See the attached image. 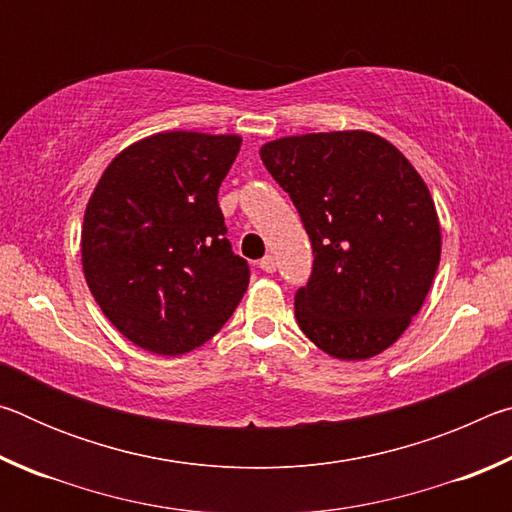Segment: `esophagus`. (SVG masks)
<instances>
[{"label": "esophagus", "instance_id": "obj_1", "mask_svg": "<svg viewBox=\"0 0 512 512\" xmlns=\"http://www.w3.org/2000/svg\"><path fill=\"white\" fill-rule=\"evenodd\" d=\"M259 268H262V271H266V273H273L275 268H277L275 257L273 255H266V257L259 259Z\"/></svg>", "mask_w": 512, "mask_h": 512}]
</instances>
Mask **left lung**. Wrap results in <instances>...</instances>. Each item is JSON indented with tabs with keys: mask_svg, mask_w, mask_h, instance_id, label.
<instances>
[{
	"mask_svg": "<svg viewBox=\"0 0 512 512\" xmlns=\"http://www.w3.org/2000/svg\"><path fill=\"white\" fill-rule=\"evenodd\" d=\"M259 155L314 248V271L296 293L302 332L343 361L391 348L427 298L443 246L420 173L368 131L289 135Z\"/></svg>",
	"mask_w": 512,
	"mask_h": 512,
	"instance_id": "1",
	"label": "left lung"
}]
</instances>
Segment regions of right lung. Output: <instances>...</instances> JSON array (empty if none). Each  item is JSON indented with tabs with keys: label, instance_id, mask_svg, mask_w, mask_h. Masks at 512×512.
Segmentation results:
<instances>
[{
	"label": "right lung",
	"instance_id": "right-lung-1",
	"mask_svg": "<svg viewBox=\"0 0 512 512\" xmlns=\"http://www.w3.org/2000/svg\"><path fill=\"white\" fill-rule=\"evenodd\" d=\"M239 135L167 131L117 153L85 207L81 262L106 318L162 357L201 348L248 289L225 239L219 187Z\"/></svg>",
	"mask_w": 512,
	"mask_h": 512
}]
</instances>
